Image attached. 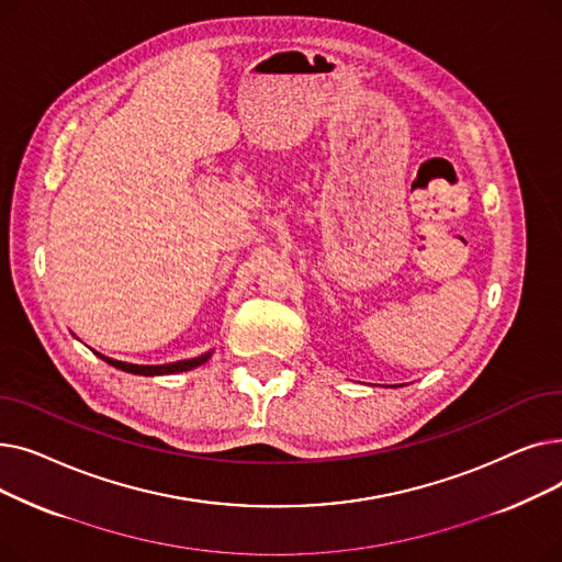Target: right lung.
<instances>
[{
  "instance_id": "1",
  "label": "right lung",
  "mask_w": 562,
  "mask_h": 562,
  "mask_svg": "<svg viewBox=\"0 0 562 562\" xmlns=\"http://www.w3.org/2000/svg\"><path fill=\"white\" fill-rule=\"evenodd\" d=\"M98 358H102L106 364L121 369V371H127V373H134V375H170V373H182V371H191L200 364H204L206 360L212 358V350L204 352V356L200 358H191V360H180V362H170V364H130V362H121V360H111L106 356H102V352H95Z\"/></svg>"
}]
</instances>
